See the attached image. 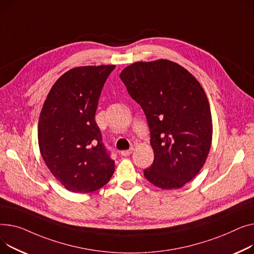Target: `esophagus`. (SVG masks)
Masks as SVG:
<instances>
[{
	"label": "esophagus",
	"mask_w": 254,
	"mask_h": 254,
	"mask_svg": "<svg viewBox=\"0 0 254 254\" xmlns=\"http://www.w3.org/2000/svg\"><path fill=\"white\" fill-rule=\"evenodd\" d=\"M132 152H133V148L131 147L130 150H127V151H122V152H121V155H122V156H124V157H127V156H129V155H130Z\"/></svg>",
	"instance_id": "esophagus-1"
}]
</instances>
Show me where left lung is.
Listing matches in <instances>:
<instances>
[{"label":"left lung","mask_w":254,"mask_h":254,"mask_svg":"<svg viewBox=\"0 0 254 254\" xmlns=\"http://www.w3.org/2000/svg\"><path fill=\"white\" fill-rule=\"evenodd\" d=\"M120 78L151 131L154 162L144 177L163 190L184 187L202 169L211 147L212 117L204 89L167 59L134 63Z\"/></svg>","instance_id":"obj_1"}]
</instances>
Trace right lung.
Listing matches in <instances>:
<instances>
[{"label":"right lung","mask_w":254,"mask_h":254,"mask_svg":"<svg viewBox=\"0 0 254 254\" xmlns=\"http://www.w3.org/2000/svg\"><path fill=\"white\" fill-rule=\"evenodd\" d=\"M115 65L74 67L59 78L45 100L38 125L41 155L66 190L86 193L107 185L115 171L101 142L95 113Z\"/></svg>","instance_id":"right-lung-1"}]
</instances>
